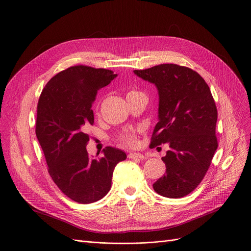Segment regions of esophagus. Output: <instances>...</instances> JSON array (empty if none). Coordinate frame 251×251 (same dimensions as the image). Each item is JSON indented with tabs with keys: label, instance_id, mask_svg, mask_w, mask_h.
I'll return each instance as SVG.
<instances>
[{
	"label": "esophagus",
	"instance_id": "obj_1",
	"mask_svg": "<svg viewBox=\"0 0 251 251\" xmlns=\"http://www.w3.org/2000/svg\"><path fill=\"white\" fill-rule=\"evenodd\" d=\"M128 157L129 158H133V159H142L145 156L142 153H139V152H130L128 154Z\"/></svg>",
	"mask_w": 251,
	"mask_h": 251
}]
</instances>
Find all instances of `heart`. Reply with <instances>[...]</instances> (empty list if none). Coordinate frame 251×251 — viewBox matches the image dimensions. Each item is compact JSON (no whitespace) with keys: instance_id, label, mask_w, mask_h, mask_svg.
Masks as SVG:
<instances>
[{"instance_id":"b5f03b06","label":"heart","mask_w":251,"mask_h":251,"mask_svg":"<svg viewBox=\"0 0 251 251\" xmlns=\"http://www.w3.org/2000/svg\"><path fill=\"white\" fill-rule=\"evenodd\" d=\"M137 94H141L140 92L138 91H130L128 94H127V98L128 97H131V96H134V95H137ZM119 141L121 143H123L124 145H128V146H136L138 144V140H137V134L135 131H129V132H126L124 134H121L119 137H118Z\"/></svg>"}]
</instances>
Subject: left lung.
I'll return each mask as SVG.
<instances>
[{"mask_svg":"<svg viewBox=\"0 0 251 251\" xmlns=\"http://www.w3.org/2000/svg\"><path fill=\"white\" fill-rule=\"evenodd\" d=\"M134 73L158 92V122L150 148L170 146L161 157L166 174L152 187L163 197H184L200 184L218 148V111L210 88L197 72L176 64Z\"/></svg>","mask_w":251,"mask_h":251,"instance_id":"left-lung-1","label":"left lung"}]
</instances>
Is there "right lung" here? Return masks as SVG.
<instances>
[{"label": "right lung", "mask_w": 251, "mask_h": 251, "mask_svg": "<svg viewBox=\"0 0 251 251\" xmlns=\"http://www.w3.org/2000/svg\"><path fill=\"white\" fill-rule=\"evenodd\" d=\"M116 76L106 69L70 67L46 83L38 100L35 133L48 173L66 196L80 204L103 198L116 164L127 157L112 147L103 149L99 158L87 151L90 136L85 131L95 121L93 103L98 92Z\"/></svg>", "instance_id": "right-lung-1"}]
</instances>
